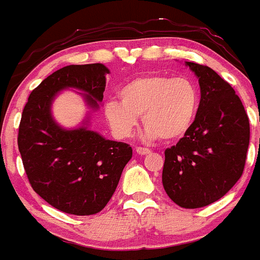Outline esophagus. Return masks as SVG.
Instances as JSON below:
<instances>
[{"mask_svg":"<svg viewBox=\"0 0 260 260\" xmlns=\"http://www.w3.org/2000/svg\"><path fill=\"white\" fill-rule=\"evenodd\" d=\"M136 153H138L139 155H146V154L150 153V150H149L148 148H141V146H138V148H136Z\"/></svg>","mask_w":260,"mask_h":260,"instance_id":"1","label":"esophagus"}]
</instances>
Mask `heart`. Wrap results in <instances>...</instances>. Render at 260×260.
<instances>
[{
	"instance_id": "b5f03b06",
	"label": "heart",
	"mask_w": 260,
	"mask_h": 260,
	"mask_svg": "<svg viewBox=\"0 0 260 260\" xmlns=\"http://www.w3.org/2000/svg\"><path fill=\"white\" fill-rule=\"evenodd\" d=\"M119 100L105 104V116L115 135L131 136L143 115V139L174 140L183 136L196 119L200 93L196 83L186 76L149 74L127 82Z\"/></svg>"
}]
</instances>
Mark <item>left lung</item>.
I'll list each match as a JSON object with an SVG mask.
<instances>
[{"label":"left lung","mask_w":260,"mask_h":260,"mask_svg":"<svg viewBox=\"0 0 260 260\" xmlns=\"http://www.w3.org/2000/svg\"><path fill=\"white\" fill-rule=\"evenodd\" d=\"M199 78L201 100L191 129L166 150L161 182L178 206L199 209L225 196L244 171L249 119L233 87L206 66L184 61Z\"/></svg>","instance_id":"left-lung-1"}]
</instances>
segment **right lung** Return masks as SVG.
Wrapping results in <instances>:
<instances>
[{
	"label": "right lung",
	"mask_w": 260,
	"mask_h": 260,
	"mask_svg": "<svg viewBox=\"0 0 260 260\" xmlns=\"http://www.w3.org/2000/svg\"><path fill=\"white\" fill-rule=\"evenodd\" d=\"M109 73L101 63L58 69L30 93L22 111L17 144L30 184L66 214L101 211L133 156L129 144L89 129V111L100 109ZM66 89L79 90L89 109L82 124L72 129L59 125L51 111L53 100Z\"/></svg>",
	"instance_id": "obj_1"
}]
</instances>
